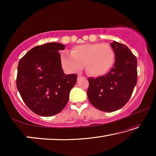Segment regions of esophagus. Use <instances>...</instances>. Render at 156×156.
Instances as JSON below:
<instances>
[{
	"mask_svg": "<svg viewBox=\"0 0 156 156\" xmlns=\"http://www.w3.org/2000/svg\"><path fill=\"white\" fill-rule=\"evenodd\" d=\"M82 78V76H81V75L80 74H79L78 76V80H80V79Z\"/></svg>",
	"mask_w": 156,
	"mask_h": 156,
	"instance_id": "1",
	"label": "esophagus"
}]
</instances>
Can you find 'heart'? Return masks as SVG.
<instances>
[{"mask_svg": "<svg viewBox=\"0 0 156 156\" xmlns=\"http://www.w3.org/2000/svg\"><path fill=\"white\" fill-rule=\"evenodd\" d=\"M62 65L71 72L85 69L92 76H103L114 63L115 53L108 43H87L75 46L70 54L65 52L60 56Z\"/></svg>", "mask_w": 156, "mask_h": 156, "instance_id": "1", "label": "heart"}]
</instances>
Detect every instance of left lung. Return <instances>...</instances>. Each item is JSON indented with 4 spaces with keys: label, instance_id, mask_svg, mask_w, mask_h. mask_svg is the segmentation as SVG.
Here are the masks:
<instances>
[{
    "label": "left lung",
    "instance_id": "obj_1",
    "mask_svg": "<svg viewBox=\"0 0 156 156\" xmlns=\"http://www.w3.org/2000/svg\"><path fill=\"white\" fill-rule=\"evenodd\" d=\"M115 63L109 73L96 78H89L87 96L96 109L112 112L125 106L137 83V58L124 44L111 43Z\"/></svg>",
    "mask_w": 156,
    "mask_h": 156
}]
</instances>
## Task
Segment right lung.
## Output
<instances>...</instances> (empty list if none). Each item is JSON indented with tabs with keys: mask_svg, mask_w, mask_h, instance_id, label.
Listing matches in <instances>:
<instances>
[{
	"mask_svg": "<svg viewBox=\"0 0 156 156\" xmlns=\"http://www.w3.org/2000/svg\"><path fill=\"white\" fill-rule=\"evenodd\" d=\"M64 44L49 43L30 50L18 65L16 86L25 105L36 114L51 116L64 109L77 75H66L60 50Z\"/></svg>",
	"mask_w": 156,
	"mask_h": 156,
	"instance_id": "add662e5",
	"label": "right lung"
}]
</instances>
